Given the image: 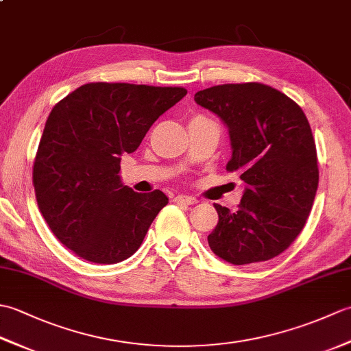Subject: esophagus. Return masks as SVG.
I'll return each instance as SVG.
<instances>
[{
  "label": "esophagus",
  "mask_w": 351,
  "mask_h": 351,
  "mask_svg": "<svg viewBox=\"0 0 351 351\" xmlns=\"http://www.w3.org/2000/svg\"><path fill=\"white\" fill-rule=\"evenodd\" d=\"M175 202L181 204V205H195V204H197V199L193 196H187V195H178L175 197Z\"/></svg>",
  "instance_id": "obj_1"
}]
</instances>
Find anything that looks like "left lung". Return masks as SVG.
I'll return each mask as SVG.
<instances>
[{
    "label": "left lung",
    "instance_id": "left-lung-1",
    "mask_svg": "<svg viewBox=\"0 0 351 351\" xmlns=\"http://www.w3.org/2000/svg\"><path fill=\"white\" fill-rule=\"evenodd\" d=\"M195 101L228 125L237 171L245 189L237 211L214 204L219 223L208 235L215 255L235 265L285 252L304 226L318 189L311 125L299 104L261 83L221 84Z\"/></svg>",
    "mask_w": 351,
    "mask_h": 351
}]
</instances>
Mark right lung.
<instances>
[{
  "label": "right lung",
  "mask_w": 351,
  "mask_h": 351,
  "mask_svg": "<svg viewBox=\"0 0 351 351\" xmlns=\"http://www.w3.org/2000/svg\"><path fill=\"white\" fill-rule=\"evenodd\" d=\"M184 87L88 83L58 101L33 162L37 206L52 234L77 256L116 264L136 252L169 199L121 182V155L140 146Z\"/></svg>",
  "instance_id": "add662e5"
}]
</instances>
